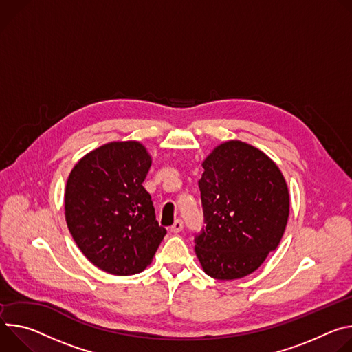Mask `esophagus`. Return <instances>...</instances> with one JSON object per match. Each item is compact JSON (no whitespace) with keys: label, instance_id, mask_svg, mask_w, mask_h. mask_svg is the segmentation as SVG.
<instances>
[{"label":"esophagus","instance_id":"esophagus-1","mask_svg":"<svg viewBox=\"0 0 352 352\" xmlns=\"http://www.w3.org/2000/svg\"><path fill=\"white\" fill-rule=\"evenodd\" d=\"M182 229H183V222H182L180 219H176V221L173 222V225L170 226V230H172L173 233H179V232H182Z\"/></svg>","mask_w":352,"mask_h":352}]
</instances>
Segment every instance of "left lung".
<instances>
[{"mask_svg":"<svg viewBox=\"0 0 352 352\" xmlns=\"http://www.w3.org/2000/svg\"><path fill=\"white\" fill-rule=\"evenodd\" d=\"M199 180L206 229L196 254L207 276L238 280L276 250L289 217L287 182L258 148L230 140L212 149Z\"/></svg>","mask_w":352,"mask_h":352,"instance_id":"left-lung-1","label":"left lung"}]
</instances>
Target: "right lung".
<instances>
[{
    "label": "right lung",
    "instance_id": "obj_1",
    "mask_svg": "<svg viewBox=\"0 0 352 352\" xmlns=\"http://www.w3.org/2000/svg\"><path fill=\"white\" fill-rule=\"evenodd\" d=\"M151 164L141 142L113 141L87 153L68 176L69 233L84 256L109 274L144 271L166 235L142 186Z\"/></svg>",
    "mask_w": 352,
    "mask_h": 352
}]
</instances>
